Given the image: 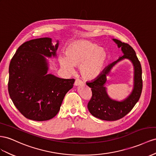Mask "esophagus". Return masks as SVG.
<instances>
[{"label": "esophagus", "instance_id": "esophagus-1", "mask_svg": "<svg viewBox=\"0 0 156 156\" xmlns=\"http://www.w3.org/2000/svg\"><path fill=\"white\" fill-rule=\"evenodd\" d=\"M82 84H83V82H82L81 80L76 79V80H75V81L74 85H75V86H79V85H82Z\"/></svg>", "mask_w": 156, "mask_h": 156}]
</instances>
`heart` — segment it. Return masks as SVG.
Masks as SVG:
<instances>
[{"label": "heart", "instance_id": "obj_1", "mask_svg": "<svg viewBox=\"0 0 156 156\" xmlns=\"http://www.w3.org/2000/svg\"><path fill=\"white\" fill-rule=\"evenodd\" d=\"M65 54L66 57L58 58L60 66L69 71H73V66H80L81 76L86 79L97 77L102 72L108 59L106 50L87 40L73 42L67 47Z\"/></svg>", "mask_w": 156, "mask_h": 156}]
</instances>
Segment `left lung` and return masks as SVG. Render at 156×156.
<instances>
[{
  "label": "left lung",
  "instance_id": "8db88e82",
  "mask_svg": "<svg viewBox=\"0 0 156 156\" xmlns=\"http://www.w3.org/2000/svg\"><path fill=\"white\" fill-rule=\"evenodd\" d=\"M113 41L117 44L118 48H121L123 56L107 66L97 78L86 83L91 88L92 90V97L87 105L88 111L95 117L106 121H116L125 117L137 103L142 90V68L135 51L127 43H122L115 39H113ZM123 58H129L133 64L134 87L132 92L127 99L119 102L108 97L104 86L107 82V76L112 67Z\"/></svg>",
  "mask_w": 156,
  "mask_h": 156
}]
</instances>
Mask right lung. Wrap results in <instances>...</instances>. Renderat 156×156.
I'll return each instance as SVG.
<instances>
[{
	"instance_id": "add662e5",
	"label": "right lung",
	"mask_w": 156,
	"mask_h": 156,
	"mask_svg": "<svg viewBox=\"0 0 156 156\" xmlns=\"http://www.w3.org/2000/svg\"><path fill=\"white\" fill-rule=\"evenodd\" d=\"M58 43L39 38L23 43L9 66L8 89L14 106L26 118L47 121L55 117L65 95L73 87L74 79L48 74L46 58L56 56Z\"/></svg>"
}]
</instances>
